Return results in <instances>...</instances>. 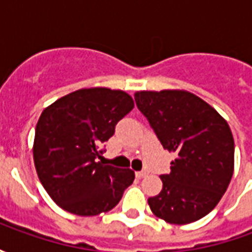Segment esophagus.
<instances>
[{"label":"esophagus","instance_id":"1","mask_svg":"<svg viewBox=\"0 0 252 252\" xmlns=\"http://www.w3.org/2000/svg\"><path fill=\"white\" fill-rule=\"evenodd\" d=\"M146 171H136V177L137 178H143V177H146Z\"/></svg>","mask_w":252,"mask_h":252}]
</instances>
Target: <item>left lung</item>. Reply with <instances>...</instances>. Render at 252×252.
Wrapping results in <instances>:
<instances>
[{
	"label": "left lung",
	"mask_w": 252,
	"mask_h": 252,
	"mask_svg": "<svg viewBox=\"0 0 252 252\" xmlns=\"http://www.w3.org/2000/svg\"><path fill=\"white\" fill-rule=\"evenodd\" d=\"M137 109L164 150L177 154L163 189L148 198L155 216L171 224L197 221L219 204L233 174L232 132L204 99L184 90L137 92Z\"/></svg>",
	"instance_id": "left-lung-1"
}]
</instances>
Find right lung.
Returning a JSON list of instances; mask_svg holds the SVG:
<instances>
[{
	"mask_svg": "<svg viewBox=\"0 0 252 252\" xmlns=\"http://www.w3.org/2000/svg\"><path fill=\"white\" fill-rule=\"evenodd\" d=\"M132 109L133 99L126 92L92 88L67 94L43 110L33 160L41 185L62 209L95 216L119 204L135 173L98 159L102 144Z\"/></svg>",
	"mask_w": 252,
	"mask_h": 252,
	"instance_id": "right-lung-1",
	"label": "right lung"
}]
</instances>
